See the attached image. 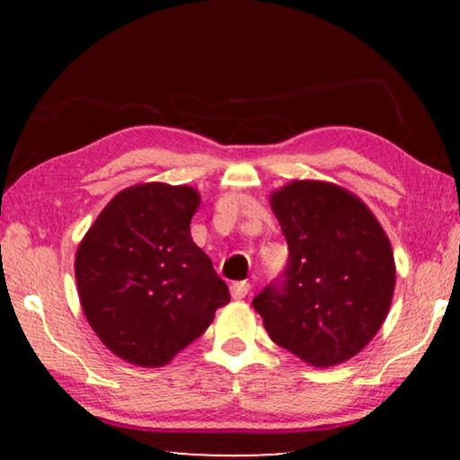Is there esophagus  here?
<instances>
[{"instance_id":"34e87169","label":"esophagus","mask_w":460,"mask_h":460,"mask_svg":"<svg viewBox=\"0 0 460 460\" xmlns=\"http://www.w3.org/2000/svg\"><path fill=\"white\" fill-rule=\"evenodd\" d=\"M249 290H252V286H249L247 282H235L231 286V296L235 300H241V298H245Z\"/></svg>"}]
</instances>
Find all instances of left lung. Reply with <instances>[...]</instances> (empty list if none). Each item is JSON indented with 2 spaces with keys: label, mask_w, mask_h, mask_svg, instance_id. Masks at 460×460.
Listing matches in <instances>:
<instances>
[{
  "label": "left lung",
  "mask_w": 460,
  "mask_h": 460,
  "mask_svg": "<svg viewBox=\"0 0 460 460\" xmlns=\"http://www.w3.org/2000/svg\"><path fill=\"white\" fill-rule=\"evenodd\" d=\"M290 249L286 282L253 298L270 339L313 367L361 353L387 318L394 249L371 208L339 184L292 181L270 194Z\"/></svg>",
  "instance_id": "8db88e82"
}]
</instances>
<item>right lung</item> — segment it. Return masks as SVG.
Returning <instances> with one entry per match:
<instances>
[{
  "mask_svg": "<svg viewBox=\"0 0 460 460\" xmlns=\"http://www.w3.org/2000/svg\"><path fill=\"white\" fill-rule=\"evenodd\" d=\"M200 205L186 184L142 182L107 202L75 255L83 313L101 342L139 367H164L231 300L190 237Z\"/></svg>",
  "mask_w": 460,
  "mask_h": 460,
  "instance_id": "add662e5",
  "label": "right lung"
}]
</instances>
